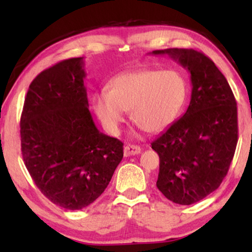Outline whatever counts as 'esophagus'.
<instances>
[{"label":"esophagus","mask_w":252,"mask_h":252,"mask_svg":"<svg viewBox=\"0 0 252 252\" xmlns=\"http://www.w3.org/2000/svg\"><path fill=\"white\" fill-rule=\"evenodd\" d=\"M141 153V148L139 146H134V144H129L124 148V154L125 156H134V155H139Z\"/></svg>","instance_id":"1"}]
</instances>
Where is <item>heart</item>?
I'll return each mask as SVG.
<instances>
[{"label": "heart", "instance_id": "b5f03b06", "mask_svg": "<svg viewBox=\"0 0 252 252\" xmlns=\"http://www.w3.org/2000/svg\"><path fill=\"white\" fill-rule=\"evenodd\" d=\"M187 97V84L175 70L141 68L112 79L111 89H101L93 97L96 116L110 134L119 133L126 110L148 133H159L177 119Z\"/></svg>", "mask_w": 252, "mask_h": 252}]
</instances>
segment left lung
<instances>
[{
	"label": "left lung",
	"mask_w": 252,
	"mask_h": 252,
	"mask_svg": "<svg viewBox=\"0 0 252 252\" xmlns=\"http://www.w3.org/2000/svg\"><path fill=\"white\" fill-rule=\"evenodd\" d=\"M190 73L187 111L151 143L159 156L157 188L173 203L189 205L215 191L228 172L237 143V108L225 75L192 49L154 50Z\"/></svg>",
	"instance_id": "1"
}]
</instances>
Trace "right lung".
<instances>
[{"mask_svg": "<svg viewBox=\"0 0 252 252\" xmlns=\"http://www.w3.org/2000/svg\"><path fill=\"white\" fill-rule=\"evenodd\" d=\"M84 57L62 61L30 85L20 118L24 163L46 197L81 210L108 187L123 142L96 127L89 112Z\"/></svg>", "mask_w": 252, "mask_h": 252, "instance_id": "1", "label": "right lung"}]
</instances>
